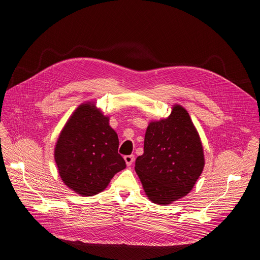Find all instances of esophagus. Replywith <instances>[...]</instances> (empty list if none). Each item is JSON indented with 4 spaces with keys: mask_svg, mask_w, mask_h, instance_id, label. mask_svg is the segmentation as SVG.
<instances>
[{
    "mask_svg": "<svg viewBox=\"0 0 260 260\" xmlns=\"http://www.w3.org/2000/svg\"><path fill=\"white\" fill-rule=\"evenodd\" d=\"M134 159H135L134 155H125V156H124V161H125V164H126L127 167L132 166V164L134 162Z\"/></svg>",
    "mask_w": 260,
    "mask_h": 260,
    "instance_id": "esophagus-1",
    "label": "esophagus"
}]
</instances>
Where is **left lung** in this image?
<instances>
[{
  "label": "left lung",
  "instance_id": "8db88e82",
  "mask_svg": "<svg viewBox=\"0 0 260 260\" xmlns=\"http://www.w3.org/2000/svg\"><path fill=\"white\" fill-rule=\"evenodd\" d=\"M203 168L202 141L183 107L174 105L167 118L148 123L144 154L137 158L135 170L150 202L167 205L185 197Z\"/></svg>",
  "mask_w": 260,
  "mask_h": 260
}]
</instances>
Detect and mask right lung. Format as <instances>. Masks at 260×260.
Returning a JSON list of instances; mask_svg holds the SVG:
<instances>
[{
  "mask_svg": "<svg viewBox=\"0 0 260 260\" xmlns=\"http://www.w3.org/2000/svg\"><path fill=\"white\" fill-rule=\"evenodd\" d=\"M92 102L80 105L62 127L55 146V160L62 182L82 197H92L125 169L118 154V138Z\"/></svg>",
  "mask_w": 260,
  "mask_h": 260,
  "instance_id": "1",
  "label": "right lung"
}]
</instances>
